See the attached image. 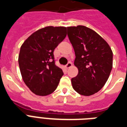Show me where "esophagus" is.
<instances>
[{
	"label": "esophagus",
	"mask_w": 127,
	"mask_h": 127,
	"mask_svg": "<svg viewBox=\"0 0 127 127\" xmlns=\"http://www.w3.org/2000/svg\"><path fill=\"white\" fill-rule=\"evenodd\" d=\"M71 66H72V63L71 62H69L68 64H67L65 65V68L68 69V68H69V67H71Z\"/></svg>",
	"instance_id": "34e87169"
}]
</instances>
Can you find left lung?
<instances>
[{"mask_svg": "<svg viewBox=\"0 0 127 127\" xmlns=\"http://www.w3.org/2000/svg\"><path fill=\"white\" fill-rule=\"evenodd\" d=\"M67 29L75 54L74 64L79 71L71 79L72 87L81 95L91 96L107 82L113 67V52L104 38L89 27L77 25Z\"/></svg>", "mask_w": 127, "mask_h": 127, "instance_id": "8db88e82", "label": "left lung"}]
</instances>
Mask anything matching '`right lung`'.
<instances>
[{"mask_svg": "<svg viewBox=\"0 0 127 127\" xmlns=\"http://www.w3.org/2000/svg\"><path fill=\"white\" fill-rule=\"evenodd\" d=\"M66 27L48 26L24 41L18 63L22 79L30 91L38 96L52 94L64 75L55 65L54 50L66 36Z\"/></svg>", "mask_w": 127, "mask_h": 127, "instance_id": "obj_1", "label": "right lung"}]
</instances>
